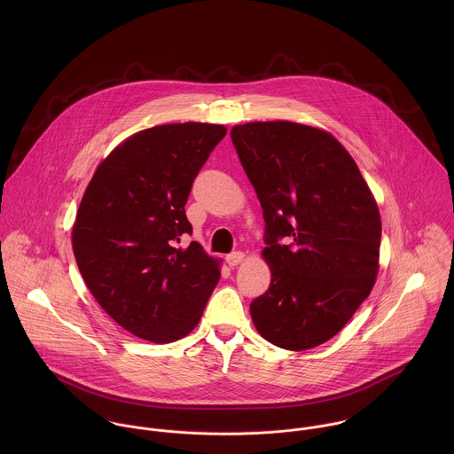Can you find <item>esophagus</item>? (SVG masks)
Returning a JSON list of instances; mask_svg holds the SVG:
<instances>
[{"label":"esophagus","instance_id":"34e87169","mask_svg":"<svg viewBox=\"0 0 454 454\" xmlns=\"http://www.w3.org/2000/svg\"><path fill=\"white\" fill-rule=\"evenodd\" d=\"M245 260V254H241V252H234V254H229L227 257H225V262L229 263V267H236L238 263H241Z\"/></svg>","mask_w":454,"mask_h":454}]
</instances>
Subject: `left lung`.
<instances>
[{
	"instance_id": "1",
	"label": "left lung",
	"mask_w": 454,
	"mask_h": 454,
	"mask_svg": "<svg viewBox=\"0 0 454 454\" xmlns=\"http://www.w3.org/2000/svg\"><path fill=\"white\" fill-rule=\"evenodd\" d=\"M265 222L270 285L250 304L260 335L302 351L332 339L369 297L381 216L356 162L326 130L274 121L231 130Z\"/></svg>"
}]
</instances>
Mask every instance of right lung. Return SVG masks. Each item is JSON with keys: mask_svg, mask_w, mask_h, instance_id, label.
<instances>
[{"mask_svg": "<svg viewBox=\"0 0 454 454\" xmlns=\"http://www.w3.org/2000/svg\"><path fill=\"white\" fill-rule=\"evenodd\" d=\"M227 129L166 124L132 134L96 169L73 225V254L99 306L136 337L191 333L220 279L218 260L192 234L185 204L197 173Z\"/></svg>", "mask_w": 454, "mask_h": 454, "instance_id": "1", "label": "right lung"}]
</instances>
